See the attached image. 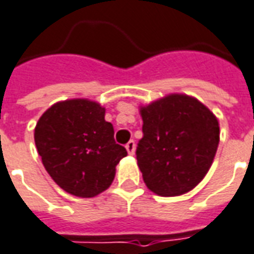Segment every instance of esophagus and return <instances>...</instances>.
<instances>
[{
    "instance_id": "obj_1",
    "label": "esophagus",
    "mask_w": 254,
    "mask_h": 254,
    "mask_svg": "<svg viewBox=\"0 0 254 254\" xmlns=\"http://www.w3.org/2000/svg\"><path fill=\"white\" fill-rule=\"evenodd\" d=\"M126 149H127L128 154H134V153H135V142H134V141L127 142V145H126Z\"/></svg>"
}]
</instances>
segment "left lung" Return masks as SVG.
<instances>
[{
  "label": "left lung",
  "instance_id": "8db88e82",
  "mask_svg": "<svg viewBox=\"0 0 254 254\" xmlns=\"http://www.w3.org/2000/svg\"><path fill=\"white\" fill-rule=\"evenodd\" d=\"M143 136L136 161L147 189L161 197L193 190L204 179L220 139L217 118L197 98L168 94L141 105Z\"/></svg>",
  "mask_w": 254,
  "mask_h": 254
}]
</instances>
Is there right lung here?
I'll list each match as a JSON object with an SVG mask.
<instances>
[{
  "label": "right lung",
  "mask_w": 254,
  "mask_h": 254,
  "mask_svg": "<svg viewBox=\"0 0 254 254\" xmlns=\"http://www.w3.org/2000/svg\"><path fill=\"white\" fill-rule=\"evenodd\" d=\"M105 108L87 98L53 104L39 118L34 139L42 164L66 193L91 198L115 179L127 150L113 138Z\"/></svg>",
  "instance_id": "obj_1"
}]
</instances>
